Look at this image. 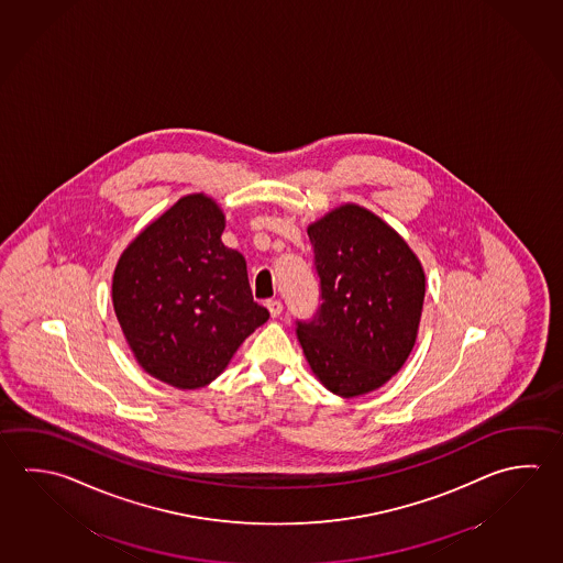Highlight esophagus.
Returning <instances> with one entry per match:
<instances>
[{"label": "esophagus", "mask_w": 563, "mask_h": 563, "mask_svg": "<svg viewBox=\"0 0 563 563\" xmlns=\"http://www.w3.org/2000/svg\"><path fill=\"white\" fill-rule=\"evenodd\" d=\"M266 307L272 318H279V316H282V309H284V306H282V301H279V299H267Z\"/></svg>", "instance_id": "34e87169"}]
</instances>
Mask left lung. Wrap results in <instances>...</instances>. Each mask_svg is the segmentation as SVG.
<instances>
[{
  "instance_id": "left-lung-1",
  "label": "left lung",
  "mask_w": 563,
  "mask_h": 563,
  "mask_svg": "<svg viewBox=\"0 0 563 563\" xmlns=\"http://www.w3.org/2000/svg\"><path fill=\"white\" fill-rule=\"evenodd\" d=\"M319 306L296 333L316 377L339 397H358L399 373L417 341L424 272L407 242L355 205L307 228Z\"/></svg>"
}]
</instances>
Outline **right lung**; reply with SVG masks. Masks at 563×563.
I'll use <instances>...</instances> for the list:
<instances>
[{
	"instance_id": "obj_1",
	"label": "right lung",
	"mask_w": 563,
	"mask_h": 563,
	"mask_svg": "<svg viewBox=\"0 0 563 563\" xmlns=\"http://www.w3.org/2000/svg\"><path fill=\"white\" fill-rule=\"evenodd\" d=\"M212 198H180L123 252L113 306L141 367L178 389L214 380L269 311L252 297L240 252L222 244Z\"/></svg>"
}]
</instances>
